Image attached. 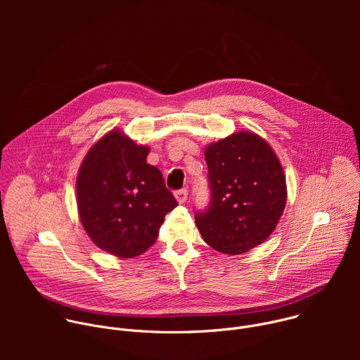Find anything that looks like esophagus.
<instances>
[{"label":"esophagus","mask_w":360,"mask_h":360,"mask_svg":"<svg viewBox=\"0 0 360 360\" xmlns=\"http://www.w3.org/2000/svg\"><path fill=\"white\" fill-rule=\"evenodd\" d=\"M175 198H176V200H178L179 203H184V202L188 199V191H186L185 188L176 191V192H175Z\"/></svg>","instance_id":"34e87169"}]
</instances>
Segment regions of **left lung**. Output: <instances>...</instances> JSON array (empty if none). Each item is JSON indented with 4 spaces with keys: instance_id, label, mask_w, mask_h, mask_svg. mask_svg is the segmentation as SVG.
<instances>
[{
    "instance_id": "1",
    "label": "left lung",
    "mask_w": 360,
    "mask_h": 360,
    "mask_svg": "<svg viewBox=\"0 0 360 360\" xmlns=\"http://www.w3.org/2000/svg\"><path fill=\"white\" fill-rule=\"evenodd\" d=\"M211 203L195 215L211 248L240 255L265 242L286 205L283 168L271 145L253 132H235L205 149Z\"/></svg>"
}]
</instances>
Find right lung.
Segmentation results:
<instances>
[{"mask_svg": "<svg viewBox=\"0 0 360 360\" xmlns=\"http://www.w3.org/2000/svg\"><path fill=\"white\" fill-rule=\"evenodd\" d=\"M149 146L112 129L96 141L79 167L77 205L91 240L128 259L155 243L176 205L161 171L146 164Z\"/></svg>", "mask_w": 360, "mask_h": 360, "instance_id": "add662e5", "label": "right lung"}]
</instances>
